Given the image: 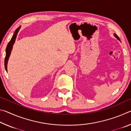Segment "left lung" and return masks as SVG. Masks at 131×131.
I'll return each instance as SVG.
<instances>
[{
    "label": "left lung",
    "instance_id": "obj_1",
    "mask_svg": "<svg viewBox=\"0 0 131 131\" xmlns=\"http://www.w3.org/2000/svg\"><path fill=\"white\" fill-rule=\"evenodd\" d=\"M114 37H116V38H117V39H118L119 41H120V39H119V37H118V36H117V35L116 34H114Z\"/></svg>",
    "mask_w": 131,
    "mask_h": 131
}]
</instances>
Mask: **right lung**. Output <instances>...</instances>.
<instances>
[{
	"instance_id": "1",
	"label": "right lung",
	"mask_w": 131,
	"mask_h": 131,
	"mask_svg": "<svg viewBox=\"0 0 131 131\" xmlns=\"http://www.w3.org/2000/svg\"><path fill=\"white\" fill-rule=\"evenodd\" d=\"M20 28H21V26H19V27L15 30V31L14 32V34H13L12 38L11 39L9 43H8L7 44V47H6V57H5V59H4V66H5V69L7 72V63H8V59H9V57L11 54V52H12V50L13 49V46L14 45V44L15 43L18 32V31L19 30V29H20Z\"/></svg>"
}]
</instances>
